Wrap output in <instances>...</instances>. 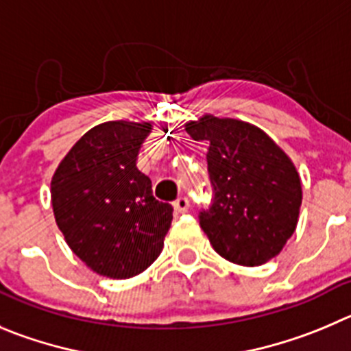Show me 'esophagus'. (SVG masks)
Here are the masks:
<instances>
[{"mask_svg": "<svg viewBox=\"0 0 351 351\" xmlns=\"http://www.w3.org/2000/svg\"><path fill=\"white\" fill-rule=\"evenodd\" d=\"M189 206H191V202H189V199L186 197H183V195L173 202V208L176 209V213H186L189 211Z\"/></svg>", "mask_w": 351, "mask_h": 351, "instance_id": "1", "label": "esophagus"}]
</instances>
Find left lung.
<instances>
[{
    "mask_svg": "<svg viewBox=\"0 0 351 351\" xmlns=\"http://www.w3.org/2000/svg\"><path fill=\"white\" fill-rule=\"evenodd\" d=\"M194 140L209 142L213 201L199 223L215 251L242 267L267 263L294 234L301 180L293 160L258 126L206 114L185 124Z\"/></svg>",
    "mask_w": 351,
    "mask_h": 351,
    "instance_id": "obj_1",
    "label": "left lung"
}]
</instances>
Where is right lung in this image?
I'll return each instance as SVG.
<instances>
[{
  "instance_id": "add662e5",
  "label": "right lung",
  "mask_w": 351,
  "mask_h": 351,
  "mask_svg": "<svg viewBox=\"0 0 351 351\" xmlns=\"http://www.w3.org/2000/svg\"><path fill=\"white\" fill-rule=\"evenodd\" d=\"M152 124L109 121L84 133L51 178V206L65 242L88 268L110 279L142 274L159 256L173 208L152 195L136 168Z\"/></svg>"
}]
</instances>
